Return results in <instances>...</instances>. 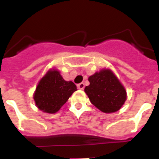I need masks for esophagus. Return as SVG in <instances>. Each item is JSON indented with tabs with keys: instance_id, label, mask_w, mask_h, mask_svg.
Returning a JSON list of instances; mask_svg holds the SVG:
<instances>
[{
	"instance_id": "1",
	"label": "esophagus",
	"mask_w": 159,
	"mask_h": 159,
	"mask_svg": "<svg viewBox=\"0 0 159 159\" xmlns=\"http://www.w3.org/2000/svg\"><path fill=\"white\" fill-rule=\"evenodd\" d=\"M77 88H78L80 90H83L84 88V83H80V84H79L78 85H77Z\"/></svg>"
}]
</instances>
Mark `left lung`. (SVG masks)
I'll use <instances>...</instances> for the list:
<instances>
[{
    "label": "left lung",
    "instance_id": "left-lung-1",
    "mask_svg": "<svg viewBox=\"0 0 159 159\" xmlns=\"http://www.w3.org/2000/svg\"><path fill=\"white\" fill-rule=\"evenodd\" d=\"M84 92L90 101L104 113L116 112L127 99V91L111 69L102 68L88 78Z\"/></svg>",
    "mask_w": 159,
    "mask_h": 159
}]
</instances>
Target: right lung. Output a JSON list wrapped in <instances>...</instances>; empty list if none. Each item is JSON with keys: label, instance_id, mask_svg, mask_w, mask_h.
Segmentation results:
<instances>
[{"label": "right lung", "instance_id": "1", "mask_svg": "<svg viewBox=\"0 0 159 159\" xmlns=\"http://www.w3.org/2000/svg\"><path fill=\"white\" fill-rule=\"evenodd\" d=\"M76 90L74 83L64 80L58 70L51 68L38 83L33 99L38 109L45 113L54 114Z\"/></svg>", "mask_w": 159, "mask_h": 159}]
</instances>
